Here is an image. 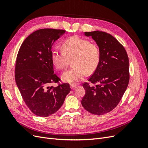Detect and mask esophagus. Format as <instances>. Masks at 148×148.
<instances>
[{"instance_id":"obj_1","label":"esophagus","mask_w":148,"mask_h":148,"mask_svg":"<svg viewBox=\"0 0 148 148\" xmlns=\"http://www.w3.org/2000/svg\"><path fill=\"white\" fill-rule=\"evenodd\" d=\"M70 86L71 89H75L76 87H77V85H76L75 84H70Z\"/></svg>"}]
</instances>
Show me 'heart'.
Segmentation results:
<instances>
[{
  "label": "heart",
  "mask_w": 148,
  "mask_h": 148,
  "mask_svg": "<svg viewBox=\"0 0 148 148\" xmlns=\"http://www.w3.org/2000/svg\"><path fill=\"white\" fill-rule=\"evenodd\" d=\"M62 51L53 50L51 60L53 65L59 70H64L71 61L73 66L62 75L65 82L73 83L82 80L86 73L95 71L99 64L100 51L96 43L88 39L73 36L62 44Z\"/></svg>",
  "instance_id": "obj_1"
}]
</instances>
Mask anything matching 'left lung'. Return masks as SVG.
Returning a JSON list of instances; mask_svg holds the SVG:
<instances>
[{"instance_id":"obj_1","label":"left lung","mask_w":148,"mask_h":148,"mask_svg":"<svg viewBox=\"0 0 148 148\" xmlns=\"http://www.w3.org/2000/svg\"><path fill=\"white\" fill-rule=\"evenodd\" d=\"M96 41L100 51L96 70L83 83L85 95L82 104L89 112L103 115L118 105L130 79L129 60L124 47L110 34L99 31L85 32Z\"/></svg>"}]
</instances>
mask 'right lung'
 <instances>
[{"instance_id":"add662e5","label":"right lung","mask_w":148,"mask_h":148,"mask_svg":"<svg viewBox=\"0 0 148 148\" xmlns=\"http://www.w3.org/2000/svg\"><path fill=\"white\" fill-rule=\"evenodd\" d=\"M65 32L50 28L35 31L25 39L18 52L16 83L29 109L40 117L56 112L71 91L69 84L59 83L51 56L53 43ZM52 83L58 85L53 87Z\"/></svg>"}]
</instances>
